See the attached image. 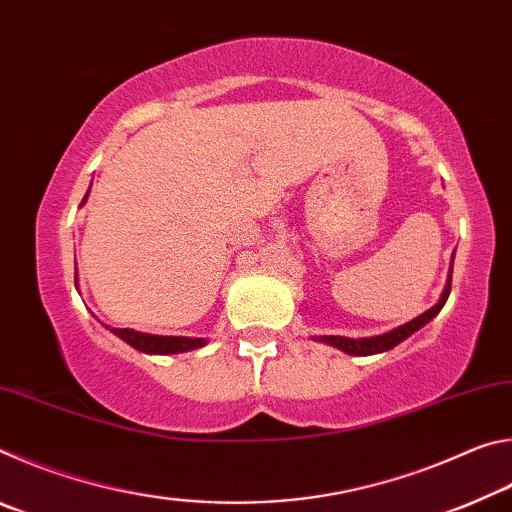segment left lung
<instances>
[{
  "instance_id": "8db88e82",
  "label": "left lung",
  "mask_w": 512,
  "mask_h": 512,
  "mask_svg": "<svg viewBox=\"0 0 512 512\" xmlns=\"http://www.w3.org/2000/svg\"><path fill=\"white\" fill-rule=\"evenodd\" d=\"M452 268H454V257H452V266H449V277H447V284H445V291L440 300L433 305L431 309L424 311L418 318L409 320V323H404L400 327L391 329V332L386 334H379V336H370V339H345V336H320L318 341L334 345V348H339L348 354H354V357H368V354H379V352H386L395 348L397 343H402L404 339H409L413 332H418L420 327H424L429 323L433 316H438V311L445 307V302L449 298V291H452Z\"/></svg>"
}]
</instances>
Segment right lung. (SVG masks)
Instances as JSON below:
<instances>
[{
    "label": "right lung",
    "instance_id": "obj_1",
    "mask_svg": "<svg viewBox=\"0 0 512 512\" xmlns=\"http://www.w3.org/2000/svg\"><path fill=\"white\" fill-rule=\"evenodd\" d=\"M88 198V194H85ZM83 198V203H85ZM81 203V205H83ZM74 284L79 289V275L74 273ZM112 334H117L121 341H126L128 345H133L135 350L146 352V354H176V352H187V350H196L203 348L205 339H189V336H155V334H144V332H135V329H110Z\"/></svg>",
    "mask_w": 512,
    "mask_h": 512
}]
</instances>
